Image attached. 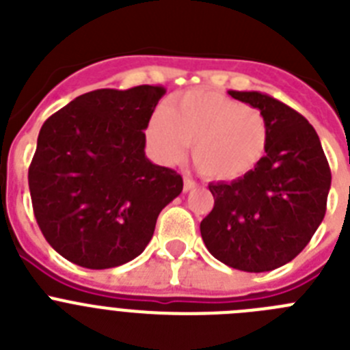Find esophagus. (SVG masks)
Wrapping results in <instances>:
<instances>
[{"label": "esophagus", "instance_id": "1", "mask_svg": "<svg viewBox=\"0 0 350 350\" xmlns=\"http://www.w3.org/2000/svg\"><path fill=\"white\" fill-rule=\"evenodd\" d=\"M194 187H198L196 182H194L193 178L185 177V178H184V191H185V193H187V191H193Z\"/></svg>", "mask_w": 350, "mask_h": 350}]
</instances>
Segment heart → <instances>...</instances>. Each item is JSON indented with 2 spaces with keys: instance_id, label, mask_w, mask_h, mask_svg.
I'll return each mask as SVG.
<instances>
[{
  "instance_id": "1",
  "label": "heart",
  "mask_w": 350,
  "mask_h": 350,
  "mask_svg": "<svg viewBox=\"0 0 350 350\" xmlns=\"http://www.w3.org/2000/svg\"><path fill=\"white\" fill-rule=\"evenodd\" d=\"M147 138L161 161L175 165L191 145L194 165L212 180L250 173L267 152V119L254 107L219 92L187 91L157 108Z\"/></svg>"
}]
</instances>
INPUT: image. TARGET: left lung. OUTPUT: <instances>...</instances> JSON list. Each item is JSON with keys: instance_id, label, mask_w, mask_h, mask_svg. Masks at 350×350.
I'll return each mask as SVG.
<instances>
[{"instance_id": "8db88e82", "label": "left lung", "mask_w": 350, "mask_h": 350, "mask_svg": "<svg viewBox=\"0 0 350 350\" xmlns=\"http://www.w3.org/2000/svg\"><path fill=\"white\" fill-rule=\"evenodd\" d=\"M228 94L265 116L267 154L243 177L208 185L213 208L200 231L213 258L261 273L293 261L310 242L326 213L332 172L301 113L258 91Z\"/></svg>"}]
</instances>
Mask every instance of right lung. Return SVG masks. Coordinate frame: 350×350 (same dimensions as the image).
<instances>
[{"label": "right lung", "mask_w": 350, "mask_h": 350, "mask_svg": "<svg viewBox=\"0 0 350 350\" xmlns=\"http://www.w3.org/2000/svg\"><path fill=\"white\" fill-rule=\"evenodd\" d=\"M165 89L85 92L43 122L29 193L55 252L91 270L144 252L157 215L182 193L177 172L145 156V129Z\"/></svg>", "instance_id": "obj_1"}]
</instances>
